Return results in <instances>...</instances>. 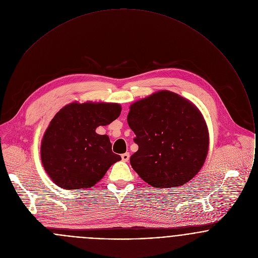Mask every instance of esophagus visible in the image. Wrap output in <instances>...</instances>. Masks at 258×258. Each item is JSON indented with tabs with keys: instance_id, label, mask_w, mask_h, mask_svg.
Segmentation results:
<instances>
[{
	"instance_id": "1",
	"label": "esophagus",
	"mask_w": 258,
	"mask_h": 258,
	"mask_svg": "<svg viewBox=\"0 0 258 258\" xmlns=\"http://www.w3.org/2000/svg\"><path fill=\"white\" fill-rule=\"evenodd\" d=\"M121 158H122L123 162H128L129 158H130V154L129 153H124V154H122Z\"/></svg>"
}]
</instances>
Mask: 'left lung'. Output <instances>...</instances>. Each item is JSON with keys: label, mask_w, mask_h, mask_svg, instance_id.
<instances>
[{"label": "left lung", "mask_w": 258, "mask_h": 258, "mask_svg": "<svg viewBox=\"0 0 258 258\" xmlns=\"http://www.w3.org/2000/svg\"><path fill=\"white\" fill-rule=\"evenodd\" d=\"M129 127L138 151L130 164L155 187L180 186L203 167L209 151V131L199 109L187 99L158 91L130 106Z\"/></svg>", "instance_id": "1"}]
</instances>
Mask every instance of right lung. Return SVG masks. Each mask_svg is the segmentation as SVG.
Listing matches in <instances>:
<instances>
[{"mask_svg": "<svg viewBox=\"0 0 258 258\" xmlns=\"http://www.w3.org/2000/svg\"><path fill=\"white\" fill-rule=\"evenodd\" d=\"M117 103H71L50 121L41 141L42 166L64 189H82L99 182L121 157L112 152L109 137L95 132L117 119Z\"/></svg>", "mask_w": 258, "mask_h": 258, "instance_id": "add662e5", "label": "right lung"}]
</instances>
